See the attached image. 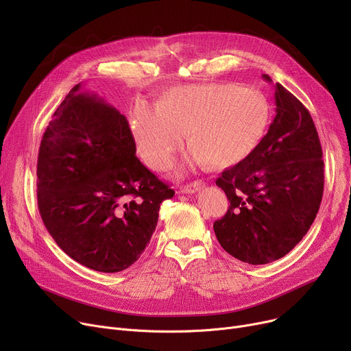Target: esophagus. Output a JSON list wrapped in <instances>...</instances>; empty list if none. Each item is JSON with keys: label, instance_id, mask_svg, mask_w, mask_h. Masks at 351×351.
Returning <instances> with one entry per match:
<instances>
[{"label": "esophagus", "instance_id": "obj_1", "mask_svg": "<svg viewBox=\"0 0 351 351\" xmlns=\"http://www.w3.org/2000/svg\"><path fill=\"white\" fill-rule=\"evenodd\" d=\"M204 185H205L204 180H195L192 183H188V185H185V186H180L179 192H182V193H195Z\"/></svg>", "mask_w": 351, "mask_h": 351}]
</instances>
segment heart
<instances>
[{
	"mask_svg": "<svg viewBox=\"0 0 351 351\" xmlns=\"http://www.w3.org/2000/svg\"><path fill=\"white\" fill-rule=\"evenodd\" d=\"M270 119L262 90L237 84L185 85L169 90L160 105L138 102L132 134L147 166L160 171L185 138L188 162L230 168L246 160L262 142Z\"/></svg>",
	"mask_w": 351,
	"mask_h": 351,
	"instance_id": "obj_1",
	"label": "heart"
}]
</instances>
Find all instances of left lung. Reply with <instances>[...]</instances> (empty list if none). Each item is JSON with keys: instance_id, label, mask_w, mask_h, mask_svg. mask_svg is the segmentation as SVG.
<instances>
[{"instance_id": "obj_1", "label": "left lung", "mask_w": 351, "mask_h": 351, "mask_svg": "<svg viewBox=\"0 0 351 351\" xmlns=\"http://www.w3.org/2000/svg\"><path fill=\"white\" fill-rule=\"evenodd\" d=\"M274 88L276 115L267 134L246 160L216 179L230 206L213 223L215 234L229 254L249 265L287 254L315 222L323 197L324 162L315 122L285 86Z\"/></svg>"}]
</instances>
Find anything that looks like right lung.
Wrapping results in <instances>:
<instances>
[{"label": "right lung", "instance_id": "obj_1", "mask_svg": "<svg viewBox=\"0 0 351 351\" xmlns=\"http://www.w3.org/2000/svg\"><path fill=\"white\" fill-rule=\"evenodd\" d=\"M43 222L73 261L115 273L134 265L175 191L136 158L126 118L73 86L53 112L36 162Z\"/></svg>", "mask_w": 351, "mask_h": 351}]
</instances>
